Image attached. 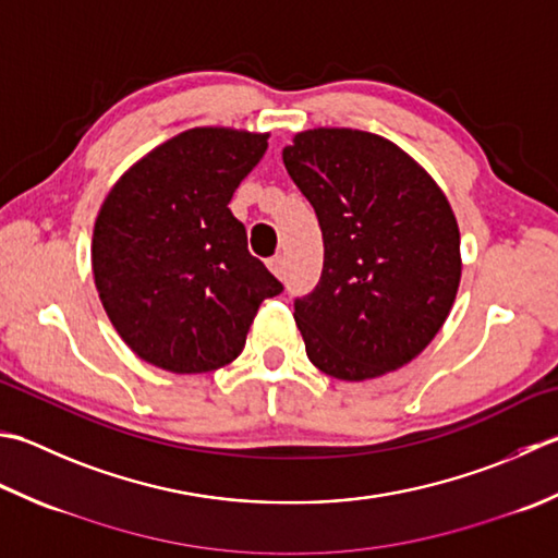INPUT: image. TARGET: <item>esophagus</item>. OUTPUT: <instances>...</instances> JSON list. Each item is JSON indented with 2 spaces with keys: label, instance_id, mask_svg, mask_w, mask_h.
Wrapping results in <instances>:
<instances>
[{
  "label": "esophagus",
  "instance_id": "34e87169",
  "mask_svg": "<svg viewBox=\"0 0 558 558\" xmlns=\"http://www.w3.org/2000/svg\"><path fill=\"white\" fill-rule=\"evenodd\" d=\"M268 268L276 278H282L286 276V256H272L268 258Z\"/></svg>",
  "mask_w": 558,
  "mask_h": 558
}]
</instances>
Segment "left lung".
I'll return each instance as SVG.
<instances>
[{"label": "left lung", "mask_w": 558, "mask_h": 558, "mask_svg": "<svg viewBox=\"0 0 558 558\" xmlns=\"http://www.w3.org/2000/svg\"><path fill=\"white\" fill-rule=\"evenodd\" d=\"M319 217L324 270L294 322L314 367L375 379L425 351L462 278L460 227L421 163L387 137L314 128L282 149Z\"/></svg>", "instance_id": "left-lung-1"}]
</instances>
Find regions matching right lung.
Returning a JSON list of instances; mask_svg holds the SVG:
<instances>
[{
    "instance_id": "add662e5",
    "label": "right lung",
    "mask_w": 558,
    "mask_h": 558,
    "mask_svg": "<svg viewBox=\"0 0 558 558\" xmlns=\"http://www.w3.org/2000/svg\"><path fill=\"white\" fill-rule=\"evenodd\" d=\"M266 149L268 133L191 128L108 191L94 225V282L108 319L145 363L177 375L229 365L260 302L282 292L227 207Z\"/></svg>"
}]
</instances>
